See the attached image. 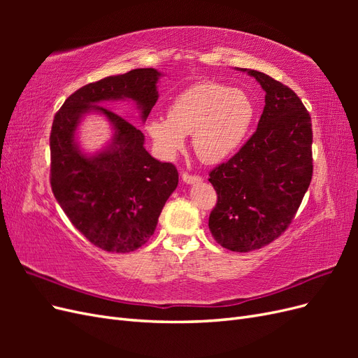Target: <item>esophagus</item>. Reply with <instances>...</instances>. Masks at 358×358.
Wrapping results in <instances>:
<instances>
[{
	"mask_svg": "<svg viewBox=\"0 0 358 358\" xmlns=\"http://www.w3.org/2000/svg\"><path fill=\"white\" fill-rule=\"evenodd\" d=\"M182 180L185 182V183H200L203 179L199 175H189V173L183 171L182 173Z\"/></svg>",
	"mask_w": 358,
	"mask_h": 358,
	"instance_id": "esophagus-1",
	"label": "esophagus"
}]
</instances>
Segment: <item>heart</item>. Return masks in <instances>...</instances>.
Masks as SVG:
<instances>
[{
    "mask_svg": "<svg viewBox=\"0 0 358 358\" xmlns=\"http://www.w3.org/2000/svg\"><path fill=\"white\" fill-rule=\"evenodd\" d=\"M248 94L215 82H201L182 91L169 106L167 116L146 125L158 154L171 159L192 134V146L206 162H220L241 148L254 121Z\"/></svg>",
    "mask_w": 358,
    "mask_h": 358,
    "instance_id": "obj_1",
    "label": "heart"
}]
</instances>
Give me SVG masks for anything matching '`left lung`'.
I'll list each match as a JSON object with an SVG mask.
<instances>
[{"label":"left lung","instance_id":"obj_1","mask_svg":"<svg viewBox=\"0 0 358 358\" xmlns=\"http://www.w3.org/2000/svg\"><path fill=\"white\" fill-rule=\"evenodd\" d=\"M262 85L264 110L239 152L209 173L218 201L209 230L234 252L259 249L282 234L312 179V124L297 94L270 76L246 70Z\"/></svg>","mask_w":358,"mask_h":358}]
</instances>
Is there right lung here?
<instances>
[{
  "mask_svg": "<svg viewBox=\"0 0 358 358\" xmlns=\"http://www.w3.org/2000/svg\"><path fill=\"white\" fill-rule=\"evenodd\" d=\"M155 69L109 76L73 92L55 115L50 131V187L71 224L107 252H131L154 234L159 213L179 175L145 149V136L127 119L100 106L131 100L145 122L158 100ZM91 111L114 127L111 145L86 156L75 142L81 117Z\"/></svg>",
  "mask_w": 358,
  "mask_h": 358,
  "instance_id": "obj_1",
  "label": "right lung"
}]
</instances>
